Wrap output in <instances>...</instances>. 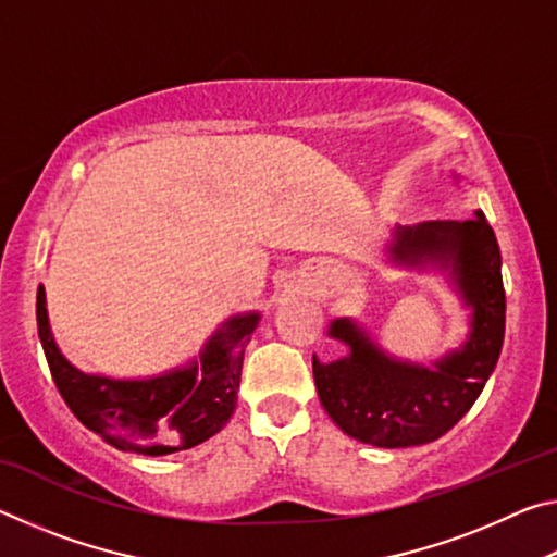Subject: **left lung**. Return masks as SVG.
<instances>
[{
	"mask_svg": "<svg viewBox=\"0 0 557 557\" xmlns=\"http://www.w3.org/2000/svg\"><path fill=\"white\" fill-rule=\"evenodd\" d=\"M393 265L445 272L469 309V334L430 366L403 361L358 326L336 317L329 336L348 354L322 363L312 358L319 400L338 430L373 447L428 445L465 418L494 373L506 329L502 252L482 211L469 221L395 225L385 245Z\"/></svg>",
	"mask_w": 557,
	"mask_h": 557,
	"instance_id": "1",
	"label": "left lung"
}]
</instances>
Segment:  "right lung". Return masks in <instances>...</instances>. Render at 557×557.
Masks as SVG:
<instances>
[{"label":"right lung","mask_w":557,"mask_h":557,"mask_svg":"<svg viewBox=\"0 0 557 557\" xmlns=\"http://www.w3.org/2000/svg\"><path fill=\"white\" fill-rule=\"evenodd\" d=\"M36 322L55 388L75 418L112 447L159 457L201 445L228 425L238 403L245 344L260 314L225 319L199 356L149 379H110L75 369L53 338L44 285L36 295Z\"/></svg>","instance_id":"1"}]
</instances>
